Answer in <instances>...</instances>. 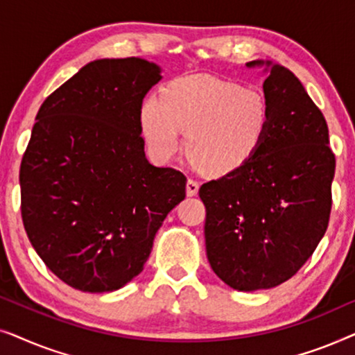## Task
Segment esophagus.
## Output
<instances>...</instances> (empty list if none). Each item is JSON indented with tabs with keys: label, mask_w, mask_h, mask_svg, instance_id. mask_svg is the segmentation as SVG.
<instances>
[{
	"label": "esophagus",
	"mask_w": 355,
	"mask_h": 355,
	"mask_svg": "<svg viewBox=\"0 0 355 355\" xmlns=\"http://www.w3.org/2000/svg\"><path fill=\"white\" fill-rule=\"evenodd\" d=\"M197 192H198V182L193 181V179H189L186 184V193L189 197H193L197 196Z\"/></svg>",
	"instance_id": "1"
}]
</instances>
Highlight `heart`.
<instances>
[{
	"mask_svg": "<svg viewBox=\"0 0 355 355\" xmlns=\"http://www.w3.org/2000/svg\"><path fill=\"white\" fill-rule=\"evenodd\" d=\"M140 128L155 158L186 152L203 173L227 176L252 162L270 137L273 106L255 87L210 76H184L163 87L159 100L140 105Z\"/></svg>",
	"mask_w": 355,
	"mask_h": 355,
	"instance_id": "1",
	"label": "heart"
}]
</instances>
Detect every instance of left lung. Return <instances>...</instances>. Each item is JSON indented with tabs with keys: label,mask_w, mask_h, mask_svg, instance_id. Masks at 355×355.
<instances>
[{
	"label": "left lung",
	"mask_w": 355,
	"mask_h": 355,
	"mask_svg": "<svg viewBox=\"0 0 355 355\" xmlns=\"http://www.w3.org/2000/svg\"><path fill=\"white\" fill-rule=\"evenodd\" d=\"M260 66L270 137L245 166L198 191L211 270L244 293L279 286L310 259L328 227L336 166L327 121L300 80L271 61L247 62Z\"/></svg>",
	"instance_id": "left-lung-1"
}]
</instances>
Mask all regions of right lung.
Listing matches in <instances>:
<instances>
[{"label":"right lung","mask_w":355,"mask_h":355,"mask_svg":"<svg viewBox=\"0 0 355 355\" xmlns=\"http://www.w3.org/2000/svg\"><path fill=\"white\" fill-rule=\"evenodd\" d=\"M162 67L95 60L37 113L21 163V211L45 265L84 293L121 289L144 270L186 176L148 163L140 105Z\"/></svg>","instance_id":"obj_1"}]
</instances>
